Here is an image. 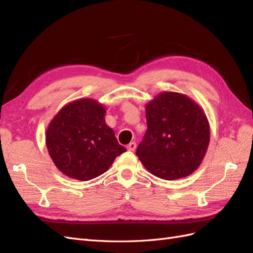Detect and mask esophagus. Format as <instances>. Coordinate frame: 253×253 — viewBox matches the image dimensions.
<instances>
[{
    "label": "esophagus",
    "mask_w": 253,
    "mask_h": 253,
    "mask_svg": "<svg viewBox=\"0 0 253 253\" xmlns=\"http://www.w3.org/2000/svg\"><path fill=\"white\" fill-rule=\"evenodd\" d=\"M126 149H127L128 151H135V149H136V143H135V142H129V143L127 144Z\"/></svg>",
    "instance_id": "34e87169"
}]
</instances>
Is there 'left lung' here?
I'll return each instance as SVG.
<instances>
[{
	"instance_id": "1",
	"label": "left lung",
	"mask_w": 253,
	"mask_h": 253,
	"mask_svg": "<svg viewBox=\"0 0 253 253\" xmlns=\"http://www.w3.org/2000/svg\"><path fill=\"white\" fill-rule=\"evenodd\" d=\"M148 128L136 151L153 175L174 180L193 173L206 155L210 126L205 112L188 96L158 94L145 106Z\"/></svg>"
}]
</instances>
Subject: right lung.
Instances as JSON below:
<instances>
[{
  "label": "right lung",
  "instance_id": "obj_1",
  "mask_svg": "<svg viewBox=\"0 0 253 253\" xmlns=\"http://www.w3.org/2000/svg\"><path fill=\"white\" fill-rule=\"evenodd\" d=\"M105 108L94 99H78L63 106L46 131L53 164L66 176L89 180L109 170L126 149L104 120Z\"/></svg>",
  "mask_w": 253,
  "mask_h": 253
}]
</instances>
